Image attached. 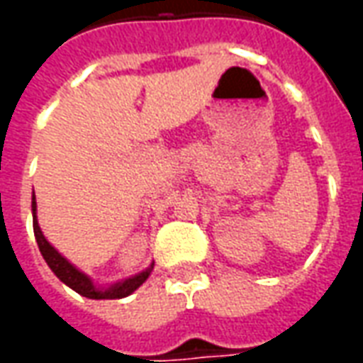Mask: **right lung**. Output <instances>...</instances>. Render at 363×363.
I'll return each instance as SVG.
<instances>
[{
    "mask_svg": "<svg viewBox=\"0 0 363 363\" xmlns=\"http://www.w3.org/2000/svg\"><path fill=\"white\" fill-rule=\"evenodd\" d=\"M33 228H35V237H36V243H38V249L43 252L44 260H46V264L52 268V272L58 276L60 280L64 281L66 286H69L72 289H75L77 294H82L83 297H89V299H120V297H126L130 296L134 289H138L142 286L143 281L147 280V276L151 272L150 270H145V272L138 274L134 278H128V280L120 281V284H114L108 289H96L93 286V281L85 276L83 272H79L74 264H69L62 255H60L54 247H52L46 239H44L43 231L38 228V221H36V202L35 196H33Z\"/></svg>",
    "mask_w": 363,
    "mask_h": 363,
    "instance_id": "obj_1",
    "label": "right lung"
}]
</instances>
